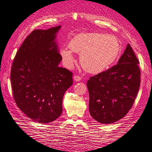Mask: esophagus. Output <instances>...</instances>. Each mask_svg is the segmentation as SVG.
Here are the masks:
<instances>
[{"instance_id": "34e87169", "label": "esophagus", "mask_w": 152, "mask_h": 152, "mask_svg": "<svg viewBox=\"0 0 152 152\" xmlns=\"http://www.w3.org/2000/svg\"><path fill=\"white\" fill-rule=\"evenodd\" d=\"M74 79L75 81H80V80H81V77L79 76H78V75H76V76H74Z\"/></svg>"}]
</instances>
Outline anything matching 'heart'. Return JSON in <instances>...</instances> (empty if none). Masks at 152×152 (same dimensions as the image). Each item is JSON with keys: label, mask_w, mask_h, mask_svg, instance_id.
Segmentation results:
<instances>
[{"label": "heart", "mask_w": 152, "mask_h": 152, "mask_svg": "<svg viewBox=\"0 0 152 152\" xmlns=\"http://www.w3.org/2000/svg\"><path fill=\"white\" fill-rule=\"evenodd\" d=\"M71 50L61 51L63 62L71 67L74 62L73 53L80 55V62L86 72L99 74L114 63L121 51V45L116 36L100 33L80 34L69 43Z\"/></svg>", "instance_id": "obj_1"}]
</instances>
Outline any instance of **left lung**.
Returning a JSON list of instances; mask_svg holds the SVG:
<instances>
[{"instance_id":"1","label":"left lung","mask_w":152,"mask_h":152,"mask_svg":"<svg viewBox=\"0 0 152 152\" xmlns=\"http://www.w3.org/2000/svg\"><path fill=\"white\" fill-rule=\"evenodd\" d=\"M139 64L131 46L128 44L118 64L88 80L89 111L95 121L110 124L128 114L140 88Z\"/></svg>"}]
</instances>
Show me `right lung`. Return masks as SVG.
I'll return each instance as SVG.
<instances>
[{
	"instance_id": "add662e5",
	"label": "right lung",
	"mask_w": 152,
	"mask_h": 152,
	"mask_svg": "<svg viewBox=\"0 0 152 152\" xmlns=\"http://www.w3.org/2000/svg\"><path fill=\"white\" fill-rule=\"evenodd\" d=\"M61 26L36 29L25 38L10 73L13 97L28 118L41 124L56 120L62 112V99L72 85V72L58 65L56 34Z\"/></svg>"
}]
</instances>
